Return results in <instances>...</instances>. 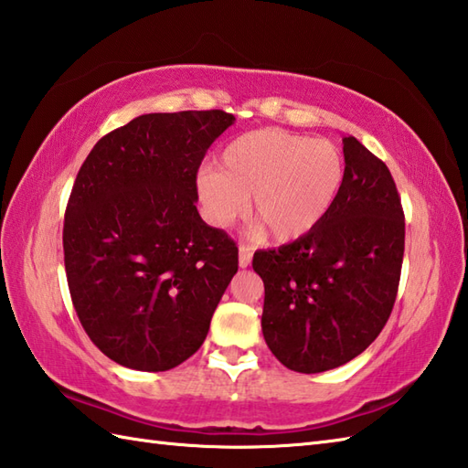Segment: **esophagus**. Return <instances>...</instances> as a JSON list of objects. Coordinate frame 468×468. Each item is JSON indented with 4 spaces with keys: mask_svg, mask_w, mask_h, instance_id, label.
Returning <instances> with one entry per match:
<instances>
[{
    "mask_svg": "<svg viewBox=\"0 0 468 468\" xmlns=\"http://www.w3.org/2000/svg\"><path fill=\"white\" fill-rule=\"evenodd\" d=\"M253 250L250 245H239V267H247L251 263Z\"/></svg>",
    "mask_w": 468,
    "mask_h": 468,
    "instance_id": "1",
    "label": "esophagus"
}]
</instances>
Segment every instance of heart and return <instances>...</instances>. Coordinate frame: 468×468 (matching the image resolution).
I'll return each instance as SVG.
<instances>
[{
  "instance_id": "b5f03b06",
  "label": "heart",
  "mask_w": 468,
  "mask_h": 468,
  "mask_svg": "<svg viewBox=\"0 0 468 468\" xmlns=\"http://www.w3.org/2000/svg\"><path fill=\"white\" fill-rule=\"evenodd\" d=\"M344 178V156L330 141L265 128L229 143L221 168L203 166L197 188L213 223H233L251 197L253 215L275 239L285 241L322 221Z\"/></svg>"
}]
</instances>
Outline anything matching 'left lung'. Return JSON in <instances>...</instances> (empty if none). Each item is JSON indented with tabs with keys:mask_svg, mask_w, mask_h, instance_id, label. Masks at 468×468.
Segmentation results:
<instances>
[{
	"mask_svg": "<svg viewBox=\"0 0 468 468\" xmlns=\"http://www.w3.org/2000/svg\"><path fill=\"white\" fill-rule=\"evenodd\" d=\"M346 178L312 231L257 251L265 285L261 327L290 370L317 374L360 356L392 314L404 257V211L388 166L344 138Z\"/></svg>",
	"mask_w": 468,
	"mask_h": 468,
	"instance_id": "1",
	"label": "left lung"
}]
</instances>
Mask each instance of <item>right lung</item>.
I'll use <instances>...</instances> for the list:
<instances>
[{
    "label": "right lung",
    "instance_id": "right-lung-1",
    "mask_svg": "<svg viewBox=\"0 0 468 468\" xmlns=\"http://www.w3.org/2000/svg\"><path fill=\"white\" fill-rule=\"evenodd\" d=\"M235 122L223 111L154 112L94 144L64 215L69 295L116 364L165 372L203 346L237 273L235 241L197 211V171Z\"/></svg>",
    "mask_w": 468,
    "mask_h": 468
}]
</instances>
